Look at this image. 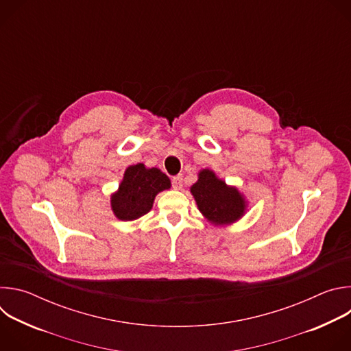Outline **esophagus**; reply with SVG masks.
I'll use <instances>...</instances> for the list:
<instances>
[{
    "instance_id": "obj_1",
    "label": "esophagus",
    "mask_w": 351,
    "mask_h": 351,
    "mask_svg": "<svg viewBox=\"0 0 351 351\" xmlns=\"http://www.w3.org/2000/svg\"><path fill=\"white\" fill-rule=\"evenodd\" d=\"M172 187L175 190H180L183 187V176L182 175H178L172 179Z\"/></svg>"
}]
</instances>
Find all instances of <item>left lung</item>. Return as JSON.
Listing matches in <instances>:
<instances>
[{
  "instance_id": "1",
  "label": "left lung",
  "mask_w": 351,
  "mask_h": 351,
  "mask_svg": "<svg viewBox=\"0 0 351 351\" xmlns=\"http://www.w3.org/2000/svg\"><path fill=\"white\" fill-rule=\"evenodd\" d=\"M198 210L215 225L237 221L245 211V202L236 187L228 186L210 169L198 173V180L190 189Z\"/></svg>"
}]
</instances>
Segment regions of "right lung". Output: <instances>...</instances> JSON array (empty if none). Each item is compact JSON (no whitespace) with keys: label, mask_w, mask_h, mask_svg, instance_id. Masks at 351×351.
Instances as JSON below:
<instances>
[{"label":"right lung","mask_w":351,"mask_h":351,"mask_svg":"<svg viewBox=\"0 0 351 351\" xmlns=\"http://www.w3.org/2000/svg\"><path fill=\"white\" fill-rule=\"evenodd\" d=\"M169 187V178L158 168L132 165L125 171L118 191L111 197L112 211L121 221L137 219L152 210L156 195Z\"/></svg>","instance_id":"obj_1"}]
</instances>
